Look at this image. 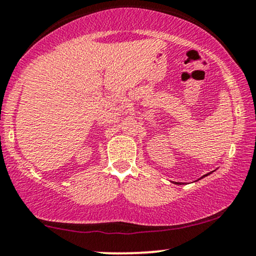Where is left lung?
<instances>
[{"instance_id": "obj_1", "label": "left lung", "mask_w": 256, "mask_h": 256, "mask_svg": "<svg viewBox=\"0 0 256 256\" xmlns=\"http://www.w3.org/2000/svg\"><path fill=\"white\" fill-rule=\"evenodd\" d=\"M208 174H210V173H208ZM204 176H206V175H204Z\"/></svg>"}]
</instances>
